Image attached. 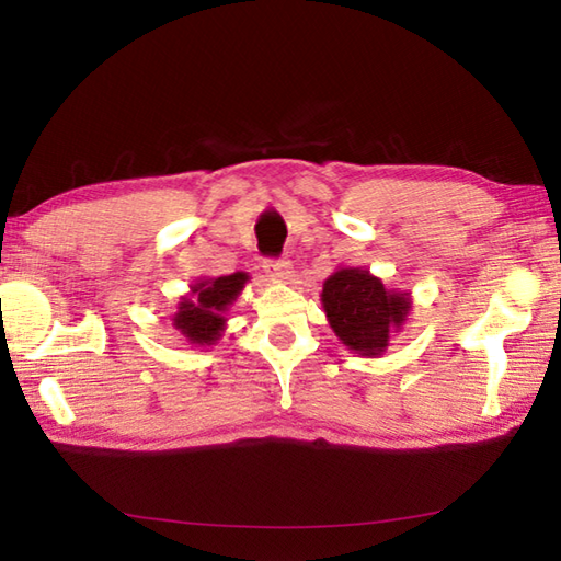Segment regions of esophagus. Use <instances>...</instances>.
<instances>
[{
  "label": "esophagus",
  "instance_id": "1",
  "mask_svg": "<svg viewBox=\"0 0 561 561\" xmlns=\"http://www.w3.org/2000/svg\"><path fill=\"white\" fill-rule=\"evenodd\" d=\"M264 271L271 278H290V261L288 259H266L264 261Z\"/></svg>",
  "mask_w": 561,
  "mask_h": 561
}]
</instances>
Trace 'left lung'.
<instances>
[{
  "instance_id": "left-lung-1",
  "label": "left lung",
  "mask_w": 561,
  "mask_h": 561,
  "mask_svg": "<svg viewBox=\"0 0 561 561\" xmlns=\"http://www.w3.org/2000/svg\"><path fill=\"white\" fill-rule=\"evenodd\" d=\"M321 302L335 335L359 355H379L410 307L408 295L386 293L379 278L359 268L335 271L323 283Z\"/></svg>"
}]
</instances>
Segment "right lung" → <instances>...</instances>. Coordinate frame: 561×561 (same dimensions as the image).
Segmentation results:
<instances>
[{
	"instance_id": "add662e5",
	"label": "right lung",
	"mask_w": 561,
	"mask_h": 561,
	"mask_svg": "<svg viewBox=\"0 0 561 561\" xmlns=\"http://www.w3.org/2000/svg\"><path fill=\"white\" fill-rule=\"evenodd\" d=\"M247 283V273H230V276L208 278L196 283L194 300H182L175 317V327L190 339V343L210 345L218 341L222 329V312L240 295Z\"/></svg>"
}]
</instances>
